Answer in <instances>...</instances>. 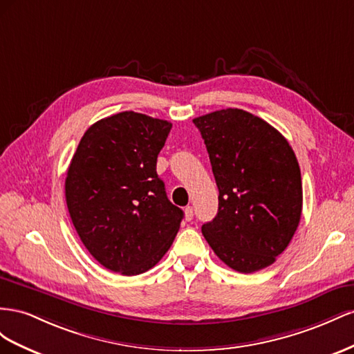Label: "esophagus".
Wrapping results in <instances>:
<instances>
[{"label":"esophagus","mask_w":354,"mask_h":354,"mask_svg":"<svg viewBox=\"0 0 354 354\" xmlns=\"http://www.w3.org/2000/svg\"><path fill=\"white\" fill-rule=\"evenodd\" d=\"M193 218H194V209H193V206H187L185 207V219L191 221Z\"/></svg>","instance_id":"34e87169"}]
</instances>
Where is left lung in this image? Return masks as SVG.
I'll return each instance as SVG.
<instances>
[{
	"label": "left lung",
	"mask_w": 354,
	"mask_h": 354,
	"mask_svg": "<svg viewBox=\"0 0 354 354\" xmlns=\"http://www.w3.org/2000/svg\"><path fill=\"white\" fill-rule=\"evenodd\" d=\"M219 189L218 214L201 227L216 257L239 272L271 266L298 228L301 170L279 130L243 109L193 120Z\"/></svg>",
	"instance_id": "1"
}]
</instances>
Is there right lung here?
<instances>
[{"instance_id": "right-lung-1", "label": "right lung", "mask_w": 354, "mask_h": 354, "mask_svg": "<svg viewBox=\"0 0 354 354\" xmlns=\"http://www.w3.org/2000/svg\"><path fill=\"white\" fill-rule=\"evenodd\" d=\"M170 129L133 111L102 118L86 130L68 167L66 206L80 239L100 266L123 276L153 268L184 218L156 170Z\"/></svg>"}]
</instances>
